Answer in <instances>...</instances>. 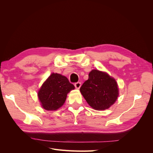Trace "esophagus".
I'll list each match as a JSON object with an SVG mask.
<instances>
[{
    "label": "esophagus",
    "mask_w": 153,
    "mask_h": 153,
    "mask_svg": "<svg viewBox=\"0 0 153 153\" xmlns=\"http://www.w3.org/2000/svg\"><path fill=\"white\" fill-rule=\"evenodd\" d=\"M75 88L77 89H79L80 87H81V83L80 82H77L76 83V84H75Z\"/></svg>",
    "instance_id": "obj_1"
}]
</instances>
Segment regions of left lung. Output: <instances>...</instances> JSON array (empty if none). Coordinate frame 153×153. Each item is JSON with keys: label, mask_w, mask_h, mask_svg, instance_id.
Listing matches in <instances>:
<instances>
[{"label": "left lung", "mask_w": 153, "mask_h": 153, "mask_svg": "<svg viewBox=\"0 0 153 153\" xmlns=\"http://www.w3.org/2000/svg\"><path fill=\"white\" fill-rule=\"evenodd\" d=\"M82 95L91 108L96 110L109 108L119 95L117 82L108 74L98 69H92L89 78L80 89Z\"/></svg>", "instance_id": "8db88e82"}]
</instances>
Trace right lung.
I'll list each match as a JSON object with an SVG mask.
<instances>
[{"label":"right lung","instance_id":"add662e5","mask_svg":"<svg viewBox=\"0 0 153 153\" xmlns=\"http://www.w3.org/2000/svg\"><path fill=\"white\" fill-rule=\"evenodd\" d=\"M74 89L75 86L65 76L52 73L38 91L41 107L48 111L58 110L65 103L68 94Z\"/></svg>","mask_w":153,"mask_h":153}]
</instances>
